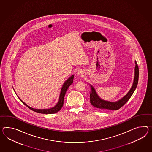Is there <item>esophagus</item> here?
<instances>
[{
  "label": "esophagus",
  "instance_id": "1",
  "mask_svg": "<svg viewBox=\"0 0 152 152\" xmlns=\"http://www.w3.org/2000/svg\"><path fill=\"white\" fill-rule=\"evenodd\" d=\"M77 74L78 76H83V75L84 74V72H83V70H78L77 73Z\"/></svg>",
  "mask_w": 152,
  "mask_h": 152
}]
</instances>
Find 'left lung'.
Wrapping results in <instances>:
<instances>
[{
	"instance_id": "1",
	"label": "left lung",
	"mask_w": 152,
	"mask_h": 152,
	"mask_svg": "<svg viewBox=\"0 0 152 152\" xmlns=\"http://www.w3.org/2000/svg\"><path fill=\"white\" fill-rule=\"evenodd\" d=\"M136 66L134 68V77L133 80V85L130 89L129 92L126 94L125 96L122 98L121 99L115 102H111L109 101L104 100L101 99L98 95L97 94L96 90L91 85V91L90 92V102L91 104L94 107L99 109V110H118L120 107L126 103L129 100L131 96H132L134 91L137 87L138 77H139V69L136 61H135Z\"/></svg>"
}]
</instances>
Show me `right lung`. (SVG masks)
<instances>
[{
    "instance_id": "obj_1",
    "label": "right lung",
    "mask_w": 152,
    "mask_h": 152,
    "mask_svg": "<svg viewBox=\"0 0 152 152\" xmlns=\"http://www.w3.org/2000/svg\"><path fill=\"white\" fill-rule=\"evenodd\" d=\"M73 80H74V75H72L66 81L64 82L63 87L61 89V92L59 96V99L58 102L56 104V106L54 107L50 108V109H34L32 107H30L28 105H27L26 103H25L22 100H21L20 98V100H21L22 102V103L26 105L27 107H28L31 110L33 111L37 112L38 113L41 114H54L57 113L58 111H59L61 109V108L63 107V104H64V96L65 95V93L66 92V91L69 87L71 85V84L73 83Z\"/></svg>"
}]
</instances>
